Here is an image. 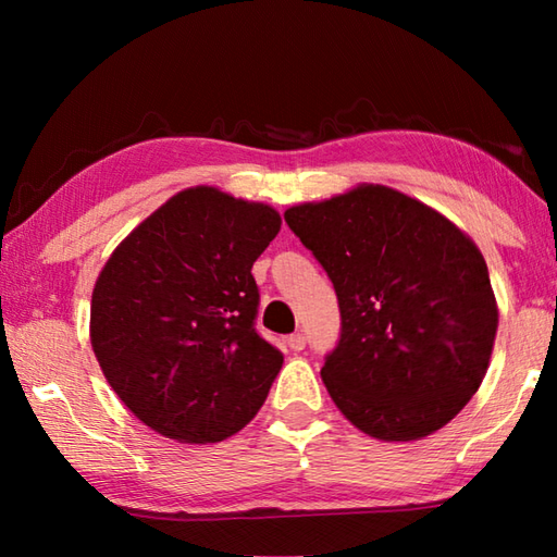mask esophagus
Returning a JSON list of instances; mask_svg holds the SVG:
<instances>
[{"label": "esophagus", "instance_id": "1", "mask_svg": "<svg viewBox=\"0 0 557 557\" xmlns=\"http://www.w3.org/2000/svg\"><path fill=\"white\" fill-rule=\"evenodd\" d=\"M287 345L292 351H301L306 347V337L301 333H294L287 337Z\"/></svg>", "mask_w": 557, "mask_h": 557}]
</instances>
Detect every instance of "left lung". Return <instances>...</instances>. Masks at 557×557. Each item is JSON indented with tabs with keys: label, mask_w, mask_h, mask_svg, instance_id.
<instances>
[{
	"label": "left lung",
	"mask_w": 557,
	"mask_h": 557,
	"mask_svg": "<svg viewBox=\"0 0 557 557\" xmlns=\"http://www.w3.org/2000/svg\"><path fill=\"white\" fill-rule=\"evenodd\" d=\"M285 220L337 292L342 335L321 371L337 409L385 443L441 431L483 383L498 333L479 246L383 184L292 206Z\"/></svg>",
	"instance_id": "obj_1"
}]
</instances>
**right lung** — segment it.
Here are the masks:
<instances>
[{
    "instance_id": "obj_1",
    "label": "right lung",
    "mask_w": 557,
    "mask_h": 557,
    "mask_svg": "<svg viewBox=\"0 0 557 557\" xmlns=\"http://www.w3.org/2000/svg\"><path fill=\"white\" fill-rule=\"evenodd\" d=\"M280 212L215 186L174 194L114 248L90 301V345L128 411L180 443L251 421L282 369L256 333V258Z\"/></svg>"
}]
</instances>
